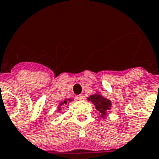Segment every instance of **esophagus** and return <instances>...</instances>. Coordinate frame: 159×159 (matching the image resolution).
<instances>
[{
  "mask_svg": "<svg viewBox=\"0 0 159 159\" xmlns=\"http://www.w3.org/2000/svg\"><path fill=\"white\" fill-rule=\"evenodd\" d=\"M84 98H84L83 94H80V95L77 96V99H78V100H83Z\"/></svg>",
  "mask_w": 159,
  "mask_h": 159,
  "instance_id": "esophagus-1",
  "label": "esophagus"
}]
</instances>
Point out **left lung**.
Instances as JSON below:
<instances>
[{
	"label": "left lung",
	"mask_w": 159,
	"mask_h": 159,
	"mask_svg": "<svg viewBox=\"0 0 159 159\" xmlns=\"http://www.w3.org/2000/svg\"><path fill=\"white\" fill-rule=\"evenodd\" d=\"M89 101H91L94 105H95L96 109L101 112V117H103L106 116L107 111L110 109L111 101L107 98H103L102 96L99 94H93L90 95L88 98Z\"/></svg>",
	"instance_id": "1"
}]
</instances>
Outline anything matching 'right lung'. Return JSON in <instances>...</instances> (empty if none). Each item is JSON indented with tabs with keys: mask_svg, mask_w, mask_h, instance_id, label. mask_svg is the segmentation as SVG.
<instances>
[{
	"mask_svg": "<svg viewBox=\"0 0 159 159\" xmlns=\"http://www.w3.org/2000/svg\"><path fill=\"white\" fill-rule=\"evenodd\" d=\"M69 101H70V99H69ZM63 103H64V104H67V100H65L64 102H61V105H62V104H63Z\"/></svg>",
	"mask_w": 159,
	"mask_h": 159,
	"instance_id": "right-lung-1",
	"label": "right lung"
}]
</instances>
